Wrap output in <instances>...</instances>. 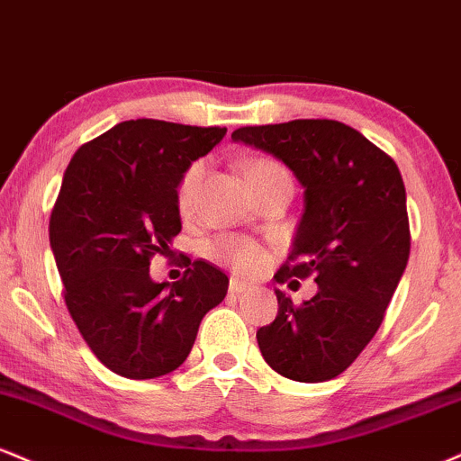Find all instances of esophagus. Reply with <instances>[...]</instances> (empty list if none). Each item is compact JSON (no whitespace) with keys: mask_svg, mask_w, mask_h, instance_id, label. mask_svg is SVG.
I'll return each instance as SVG.
<instances>
[{"mask_svg":"<svg viewBox=\"0 0 461 461\" xmlns=\"http://www.w3.org/2000/svg\"><path fill=\"white\" fill-rule=\"evenodd\" d=\"M251 290V284H247V281H240V279H230V292L231 294H245Z\"/></svg>","mask_w":461,"mask_h":461,"instance_id":"esophagus-1","label":"esophagus"}]
</instances>
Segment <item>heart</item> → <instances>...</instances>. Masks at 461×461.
<instances>
[{"label": "heart", "mask_w": 461, "mask_h": 461, "mask_svg": "<svg viewBox=\"0 0 461 461\" xmlns=\"http://www.w3.org/2000/svg\"><path fill=\"white\" fill-rule=\"evenodd\" d=\"M273 171H285L279 163L270 158H255L247 165V177L259 176V174H273ZM203 176V163H193L188 165L185 174H182L180 182L176 186V206L180 210V214H191L195 208V195L199 182ZM210 258L216 262L231 266L238 273L251 275L255 270H259L266 262V251L258 242L245 240V238L238 236H221L210 245Z\"/></svg>", "instance_id": "1"}]
</instances>
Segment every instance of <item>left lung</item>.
Instances as JSON below:
<instances>
[{"label": "left lung", "instance_id": "left-lung-1", "mask_svg": "<svg viewBox=\"0 0 461 461\" xmlns=\"http://www.w3.org/2000/svg\"><path fill=\"white\" fill-rule=\"evenodd\" d=\"M231 140L275 154L304 186V214L287 262L275 275L313 276L318 294L258 330L276 374L324 382L346 371L378 332L410 255L406 186L389 154L337 120L242 126Z\"/></svg>", "mask_w": 461, "mask_h": 461}]
</instances>
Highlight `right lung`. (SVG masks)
<instances>
[{"label":"right lung","instance_id":"right-lung-1","mask_svg":"<svg viewBox=\"0 0 461 461\" xmlns=\"http://www.w3.org/2000/svg\"><path fill=\"white\" fill-rule=\"evenodd\" d=\"M221 126L120 122L83 143L64 171L49 240L70 318L104 367L149 380L185 363L199 321L227 294V276L195 259L176 284L149 262L180 234L176 186L225 137Z\"/></svg>","mask_w":461,"mask_h":461}]
</instances>
